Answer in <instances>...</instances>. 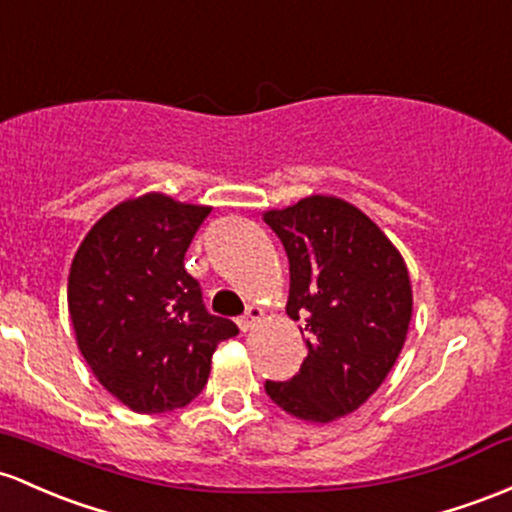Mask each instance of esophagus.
Masks as SVG:
<instances>
[{
    "instance_id": "esophagus-1",
    "label": "esophagus",
    "mask_w": 512,
    "mask_h": 512,
    "mask_svg": "<svg viewBox=\"0 0 512 512\" xmlns=\"http://www.w3.org/2000/svg\"><path fill=\"white\" fill-rule=\"evenodd\" d=\"M260 320H262V308L260 306H247V311L238 318V325H240V330H243V333H247V330L255 328V323H260Z\"/></svg>"
}]
</instances>
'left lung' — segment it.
<instances>
[{"label": "left lung", "mask_w": 512, "mask_h": 512, "mask_svg": "<svg viewBox=\"0 0 512 512\" xmlns=\"http://www.w3.org/2000/svg\"><path fill=\"white\" fill-rule=\"evenodd\" d=\"M265 223L289 257L286 313L303 320L301 369L265 381L286 413L330 423L357 411L391 372L413 313L406 262L362 211L335 196H308Z\"/></svg>", "instance_id": "1"}]
</instances>
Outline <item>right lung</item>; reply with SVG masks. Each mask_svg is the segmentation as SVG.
I'll return each instance as SVG.
<instances>
[{"label": "right lung", "mask_w": 512, "mask_h": 512, "mask_svg": "<svg viewBox=\"0 0 512 512\" xmlns=\"http://www.w3.org/2000/svg\"><path fill=\"white\" fill-rule=\"evenodd\" d=\"M209 206L165 194L123 201L82 240L67 279L77 345L106 391L136 413L192 403L233 320L211 316L184 255Z\"/></svg>", "instance_id": "1"}]
</instances>
